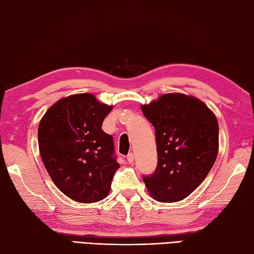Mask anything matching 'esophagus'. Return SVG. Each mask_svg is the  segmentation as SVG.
<instances>
[{
    "label": "esophagus",
    "mask_w": 254,
    "mask_h": 254,
    "mask_svg": "<svg viewBox=\"0 0 254 254\" xmlns=\"http://www.w3.org/2000/svg\"><path fill=\"white\" fill-rule=\"evenodd\" d=\"M127 160L128 163H133L134 162V154L133 153H128L127 156Z\"/></svg>",
    "instance_id": "obj_1"
}]
</instances>
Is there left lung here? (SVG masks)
<instances>
[{"instance_id":"8db88e82","label":"left lung","mask_w":254,"mask_h":254,"mask_svg":"<svg viewBox=\"0 0 254 254\" xmlns=\"http://www.w3.org/2000/svg\"><path fill=\"white\" fill-rule=\"evenodd\" d=\"M142 112L155 128L157 147V166L143 181L154 199L180 201L200 185L216 161L217 119L205 103L182 93L164 94L142 106Z\"/></svg>"}]
</instances>
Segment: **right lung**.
<instances>
[{"label": "right lung", "mask_w": 254, "mask_h": 254, "mask_svg": "<svg viewBox=\"0 0 254 254\" xmlns=\"http://www.w3.org/2000/svg\"><path fill=\"white\" fill-rule=\"evenodd\" d=\"M111 110L91 93L73 94L49 108L39 123L44 165L55 185L74 201L106 198L120 167L113 137L101 128Z\"/></svg>", "instance_id": "add662e5"}]
</instances>
